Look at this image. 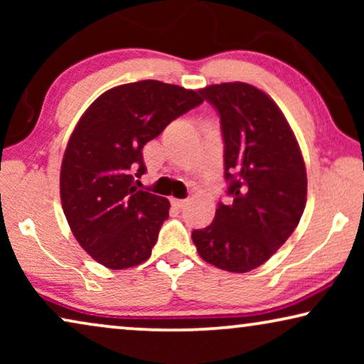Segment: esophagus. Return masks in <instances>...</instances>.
<instances>
[{
    "label": "esophagus",
    "mask_w": 364,
    "mask_h": 364,
    "mask_svg": "<svg viewBox=\"0 0 364 364\" xmlns=\"http://www.w3.org/2000/svg\"><path fill=\"white\" fill-rule=\"evenodd\" d=\"M172 205L176 208H183L187 205V200H183V198H172Z\"/></svg>",
    "instance_id": "34e87169"
}]
</instances>
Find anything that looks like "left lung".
Listing matches in <instances>:
<instances>
[{"instance_id": "8db88e82", "label": "left lung", "mask_w": 364, "mask_h": 364, "mask_svg": "<svg viewBox=\"0 0 364 364\" xmlns=\"http://www.w3.org/2000/svg\"><path fill=\"white\" fill-rule=\"evenodd\" d=\"M217 109L232 202L192 232L198 255L233 273L260 267L288 240L306 203V168L295 134L270 96L247 82L200 89Z\"/></svg>"}]
</instances>
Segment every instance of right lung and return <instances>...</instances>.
Masks as SVG:
<instances>
[{
	"mask_svg": "<svg viewBox=\"0 0 364 364\" xmlns=\"http://www.w3.org/2000/svg\"><path fill=\"white\" fill-rule=\"evenodd\" d=\"M202 102L200 91L147 79L109 89L79 119L59 192L73 235L101 265L122 270L151 257L171 203L136 187L142 149Z\"/></svg>",
	"mask_w": 364,
	"mask_h": 364,
	"instance_id": "add662e5",
	"label": "right lung"
}]
</instances>
